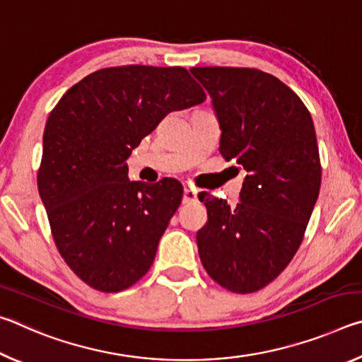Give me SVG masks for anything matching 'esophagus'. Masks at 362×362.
I'll use <instances>...</instances> for the list:
<instances>
[{
    "label": "esophagus",
    "instance_id": "obj_1",
    "mask_svg": "<svg viewBox=\"0 0 362 362\" xmlns=\"http://www.w3.org/2000/svg\"><path fill=\"white\" fill-rule=\"evenodd\" d=\"M196 201H198V193L192 188H185V192H183V203L189 204V203H196Z\"/></svg>",
    "mask_w": 362,
    "mask_h": 362
}]
</instances>
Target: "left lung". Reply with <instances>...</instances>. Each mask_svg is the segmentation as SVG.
Masks as SVG:
<instances>
[{"label": "left lung", "instance_id": "8db88e82", "mask_svg": "<svg viewBox=\"0 0 362 362\" xmlns=\"http://www.w3.org/2000/svg\"><path fill=\"white\" fill-rule=\"evenodd\" d=\"M209 93L220 153L246 169L235 209L206 193L199 259L225 289L255 292L289 265L303 241L321 187V161L308 108L276 76L257 69L193 66Z\"/></svg>", "mask_w": 362, "mask_h": 362}]
</instances>
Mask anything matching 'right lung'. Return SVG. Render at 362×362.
<instances>
[{"label":"right lung","mask_w":362,"mask_h":362,"mask_svg":"<svg viewBox=\"0 0 362 362\" xmlns=\"http://www.w3.org/2000/svg\"><path fill=\"white\" fill-rule=\"evenodd\" d=\"M204 100L182 66L124 65L83 78L49 115L38 192L60 255L88 286L119 292L150 269L183 189L131 182L126 159L168 113Z\"/></svg>","instance_id":"1"}]
</instances>
